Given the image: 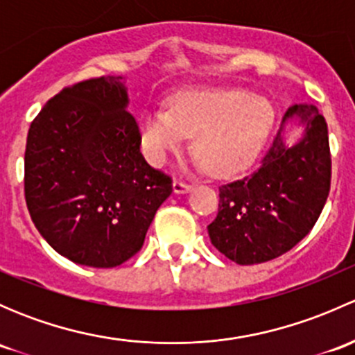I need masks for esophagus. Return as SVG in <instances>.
<instances>
[{
	"label": "esophagus",
	"instance_id": "obj_1",
	"mask_svg": "<svg viewBox=\"0 0 355 355\" xmlns=\"http://www.w3.org/2000/svg\"><path fill=\"white\" fill-rule=\"evenodd\" d=\"M194 189V185L187 184V182H182V180H175L173 182V192L175 194H187Z\"/></svg>",
	"mask_w": 355,
	"mask_h": 355
}]
</instances>
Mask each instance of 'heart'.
<instances>
[{
    "label": "heart",
    "mask_w": 355,
    "mask_h": 355,
    "mask_svg": "<svg viewBox=\"0 0 355 355\" xmlns=\"http://www.w3.org/2000/svg\"><path fill=\"white\" fill-rule=\"evenodd\" d=\"M275 121L266 98L242 89H199L178 94L168 111L141 114L144 149L155 163L184 149L194 135V151L214 175H232L249 166L263 149Z\"/></svg>",
    "instance_id": "1"
}]
</instances>
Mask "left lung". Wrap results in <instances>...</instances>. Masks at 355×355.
<instances>
[{
    "mask_svg": "<svg viewBox=\"0 0 355 355\" xmlns=\"http://www.w3.org/2000/svg\"><path fill=\"white\" fill-rule=\"evenodd\" d=\"M304 135L290 146L288 121ZM331 156L328 127L314 105H293L282 120L259 168L220 187V204L207 225L211 244L237 264H259L282 256L311 232L328 199Z\"/></svg>",
    "mask_w": 355,
    "mask_h": 355,
    "instance_id": "8db88e82",
    "label": "left lung"
}]
</instances>
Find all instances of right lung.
<instances>
[{"label": "right lung", "mask_w": 355, "mask_h": 355, "mask_svg": "<svg viewBox=\"0 0 355 355\" xmlns=\"http://www.w3.org/2000/svg\"><path fill=\"white\" fill-rule=\"evenodd\" d=\"M121 77L65 87L31 123L25 202L39 234L77 264L114 268L141 250L171 178L149 166Z\"/></svg>", "instance_id": "add662e5"}]
</instances>
